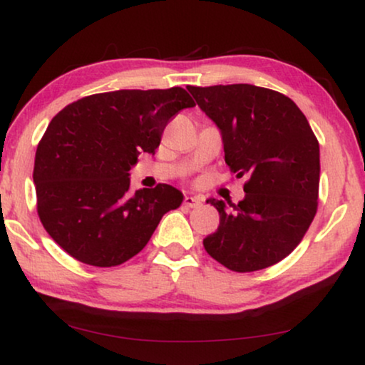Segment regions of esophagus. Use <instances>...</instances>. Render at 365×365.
Returning a JSON list of instances; mask_svg holds the SVG:
<instances>
[{
    "instance_id": "34e87169",
    "label": "esophagus",
    "mask_w": 365,
    "mask_h": 365,
    "mask_svg": "<svg viewBox=\"0 0 365 365\" xmlns=\"http://www.w3.org/2000/svg\"><path fill=\"white\" fill-rule=\"evenodd\" d=\"M202 204V197L201 196H186L184 197V206L186 207H199Z\"/></svg>"
}]
</instances>
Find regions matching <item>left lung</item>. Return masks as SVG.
Wrapping results in <instances>:
<instances>
[{
    "mask_svg": "<svg viewBox=\"0 0 365 365\" xmlns=\"http://www.w3.org/2000/svg\"><path fill=\"white\" fill-rule=\"evenodd\" d=\"M187 91L221 133L229 169L247 176L237 206L206 201L219 211V227L204 239V249L236 272L282 261L317 211L321 159L309 121L291 98L267 88L219 84Z\"/></svg>",
    "mask_w": 365,
    "mask_h": 365,
    "instance_id": "left-lung-1",
    "label": "left lung"
}]
</instances>
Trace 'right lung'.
<instances>
[{"label": "right lung", "instance_id": "right-lung-1", "mask_svg": "<svg viewBox=\"0 0 365 365\" xmlns=\"http://www.w3.org/2000/svg\"><path fill=\"white\" fill-rule=\"evenodd\" d=\"M196 106L182 88L119 89L68 104L38 144V214L53 241L89 266L126 262L181 206L169 184L129 191L141 153L154 154L174 114Z\"/></svg>", "mask_w": 365, "mask_h": 365}]
</instances>
